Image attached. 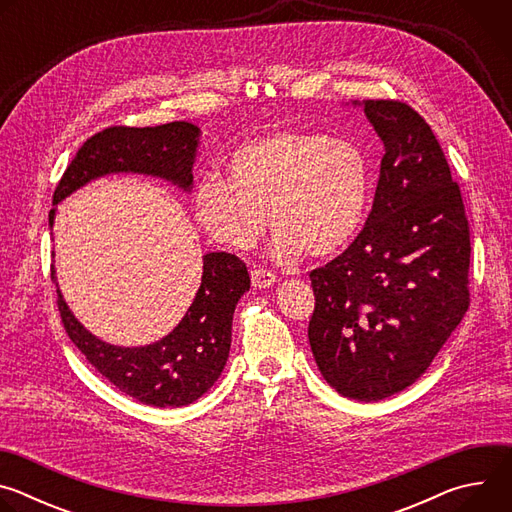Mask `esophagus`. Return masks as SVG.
Here are the masks:
<instances>
[{
  "label": "esophagus",
  "mask_w": 512,
  "mask_h": 512,
  "mask_svg": "<svg viewBox=\"0 0 512 512\" xmlns=\"http://www.w3.org/2000/svg\"><path fill=\"white\" fill-rule=\"evenodd\" d=\"M275 281H277V277H275L271 271H267V269L255 267V269L251 271V283H253L255 289H265V287L273 285Z\"/></svg>",
  "instance_id": "34e87169"
}]
</instances>
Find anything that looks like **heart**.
Returning a JSON list of instances; mask_svg holds the SVG:
<instances>
[{"label": "heart", "mask_w": 512, "mask_h": 512, "mask_svg": "<svg viewBox=\"0 0 512 512\" xmlns=\"http://www.w3.org/2000/svg\"><path fill=\"white\" fill-rule=\"evenodd\" d=\"M225 168L227 178L194 182L190 208L208 239L227 249H251L269 221L277 259L330 257L354 239L369 210L367 160L354 143L320 131L283 129L245 141Z\"/></svg>", "instance_id": "obj_1"}]
</instances>
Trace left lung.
Wrapping results in <instances>:
<instances>
[{
    "label": "left lung",
    "mask_w": 512,
    "mask_h": 512,
    "mask_svg": "<svg viewBox=\"0 0 512 512\" xmlns=\"http://www.w3.org/2000/svg\"><path fill=\"white\" fill-rule=\"evenodd\" d=\"M385 145L373 210L350 247L310 273V346L356 401L413 385L468 306L470 231L460 186L425 119L401 101H354Z\"/></svg>",
    "instance_id": "1"
}]
</instances>
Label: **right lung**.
Listing matches in <instances>:
<instances>
[{
	"mask_svg": "<svg viewBox=\"0 0 512 512\" xmlns=\"http://www.w3.org/2000/svg\"><path fill=\"white\" fill-rule=\"evenodd\" d=\"M200 129L188 121L156 127H109L83 143L54 190V206L91 180L109 174L162 178L192 190V168ZM56 208L50 210V227ZM56 281V275L52 271ZM58 287V281H56ZM251 277L231 253H206L196 296L180 324L145 346H115L91 334L66 306L60 289L58 312L68 338L121 393L154 407H182L200 399L221 377L229 350L233 314Z\"/></svg>",
	"mask_w": 512,
	"mask_h": 512,
	"instance_id": "obj_1",
	"label": "right lung"
}]
</instances>
